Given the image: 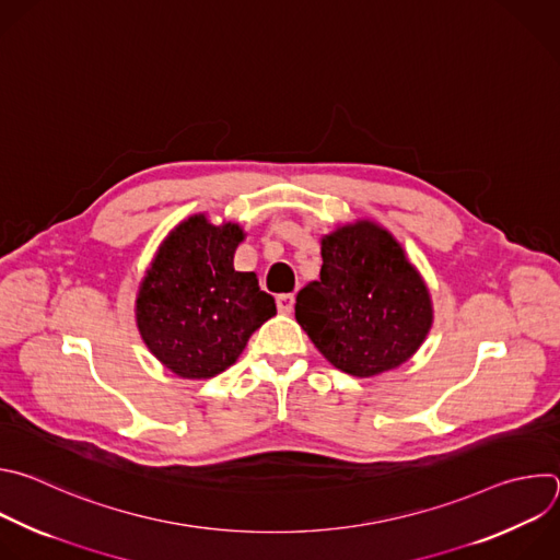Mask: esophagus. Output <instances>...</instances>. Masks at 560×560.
<instances>
[{
	"label": "esophagus",
	"instance_id": "1",
	"mask_svg": "<svg viewBox=\"0 0 560 560\" xmlns=\"http://www.w3.org/2000/svg\"><path fill=\"white\" fill-rule=\"evenodd\" d=\"M276 304H278V311H280L282 315H289V313L293 311L295 298H293V293H282V295L276 298Z\"/></svg>",
	"mask_w": 560,
	"mask_h": 560
}]
</instances>
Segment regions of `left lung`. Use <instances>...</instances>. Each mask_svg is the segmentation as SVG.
I'll use <instances>...</instances> for the list:
<instances>
[{
  "label": "left lung",
  "mask_w": 560,
  "mask_h": 560,
  "mask_svg": "<svg viewBox=\"0 0 560 560\" xmlns=\"http://www.w3.org/2000/svg\"><path fill=\"white\" fill-rule=\"evenodd\" d=\"M295 319L335 369L373 377L417 353L432 302L393 234L358 220L322 238L319 280L298 293Z\"/></svg>",
  "instance_id": "left-lung-1"
}]
</instances>
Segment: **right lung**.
Segmentation results:
<instances>
[{"label": "right lung", "mask_w": 560, "mask_h": 560, "mask_svg": "<svg viewBox=\"0 0 560 560\" xmlns=\"http://www.w3.org/2000/svg\"><path fill=\"white\" fill-rule=\"evenodd\" d=\"M236 222L189 215L159 247L137 295V326L154 358L185 380L228 371L252 332L276 315L254 271H236Z\"/></svg>", "instance_id": "add662e5"}]
</instances>
